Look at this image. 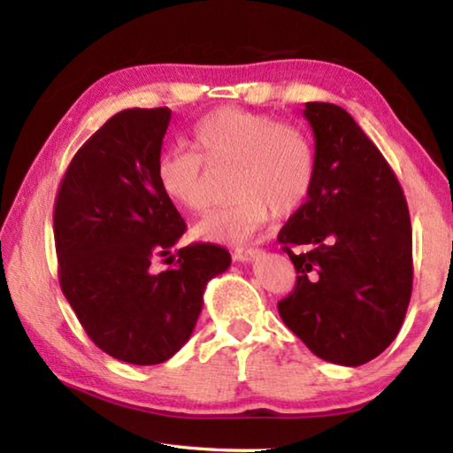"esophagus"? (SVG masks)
Here are the masks:
<instances>
[{
    "instance_id": "34e87169",
    "label": "esophagus",
    "mask_w": 453,
    "mask_h": 453,
    "mask_svg": "<svg viewBox=\"0 0 453 453\" xmlns=\"http://www.w3.org/2000/svg\"><path fill=\"white\" fill-rule=\"evenodd\" d=\"M259 254H262V251L257 248H235L234 257L237 262H251V259H256Z\"/></svg>"
}]
</instances>
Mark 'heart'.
Wrapping results in <instances>:
<instances>
[{"instance_id": "obj_1", "label": "heart", "mask_w": 453, "mask_h": 453, "mask_svg": "<svg viewBox=\"0 0 453 453\" xmlns=\"http://www.w3.org/2000/svg\"><path fill=\"white\" fill-rule=\"evenodd\" d=\"M194 150L175 148L157 162L164 196L181 210L208 208L205 165L234 167L227 208L210 213L194 227L202 240L237 243L250 240L272 216L302 208L316 180V150L303 127L278 121L267 113L224 107L199 119Z\"/></svg>"}]
</instances>
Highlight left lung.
Instances as JSON below:
<instances>
[{"label": "left lung", "mask_w": 453, "mask_h": 453, "mask_svg": "<svg viewBox=\"0 0 453 453\" xmlns=\"http://www.w3.org/2000/svg\"><path fill=\"white\" fill-rule=\"evenodd\" d=\"M303 118L316 137V180L278 235L297 272L278 311L318 357L362 365L395 340L410 305L408 203L386 157L343 107L310 102Z\"/></svg>", "instance_id": "obj_1"}]
</instances>
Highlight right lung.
Instances as JSON below:
<instances>
[{"label":"right lung","instance_id":"1","mask_svg":"<svg viewBox=\"0 0 453 453\" xmlns=\"http://www.w3.org/2000/svg\"><path fill=\"white\" fill-rule=\"evenodd\" d=\"M170 119L167 107L107 119L67 165L53 208L61 291L89 340L134 365L162 364L189 340L205 283L232 262L216 243L172 256L186 221L156 173ZM157 258L173 267L156 273Z\"/></svg>","mask_w":453,"mask_h":453}]
</instances>
